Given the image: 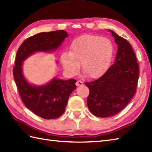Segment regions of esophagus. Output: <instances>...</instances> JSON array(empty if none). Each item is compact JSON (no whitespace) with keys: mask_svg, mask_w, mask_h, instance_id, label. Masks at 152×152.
<instances>
[{"mask_svg":"<svg viewBox=\"0 0 152 152\" xmlns=\"http://www.w3.org/2000/svg\"><path fill=\"white\" fill-rule=\"evenodd\" d=\"M76 86H83V83L81 81V80H77L76 82Z\"/></svg>","mask_w":152,"mask_h":152,"instance_id":"1","label":"esophagus"}]
</instances>
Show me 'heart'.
<instances>
[{"mask_svg": "<svg viewBox=\"0 0 152 152\" xmlns=\"http://www.w3.org/2000/svg\"><path fill=\"white\" fill-rule=\"evenodd\" d=\"M70 52H64L60 62L65 72L69 76L79 72L81 64L83 72L95 79L106 72L113 57V47L110 40L94 35L77 38L71 44Z\"/></svg>", "mask_w": 152, "mask_h": 152, "instance_id": "heart-1", "label": "heart"}]
</instances>
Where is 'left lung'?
<instances>
[{
  "label": "left lung",
  "instance_id": "left-lung-1",
  "mask_svg": "<svg viewBox=\"0 0 152 152\" xmlns=\"http://www.w3.org/2000/svg\"><path fill=\"white\" fill-rule=\"evenodd\" d=\"M118 45L115 62L104 75L86 83L90 94L87 106L94 116L106 118L120 112L136 92L139 65L132 47L126 39L109 30Z\"/></svg>",
  "mask_w": 152,
  "mask_h": 152
}]
</instances>
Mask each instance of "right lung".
<instances>
[{"label":"right lung","mask_w":152,"mask_h":152,"mask_svg":"<svg viewBox=\"0 0 152 152\" xmlns=\"http://www.w3.org/2000/svg\"><path fill=\"white\" fill-rule=\"evenodd\" d=\"M67 36L64 30L37 34L23 42L17 52L13 73L20 96L27 109L44 119L57 118L64 113L77 80L55 77L45 85H34L23 75V62L36 53L56 51Z\"/></svg>","instance_id":"add662e5"}]
</instances>
